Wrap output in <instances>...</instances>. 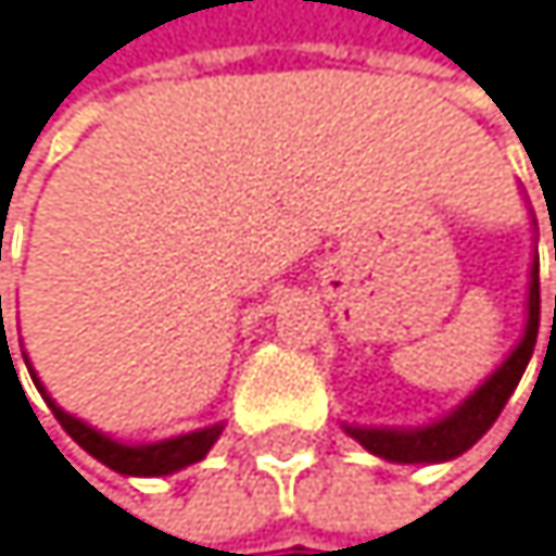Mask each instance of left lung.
I'll return each mask as SVG.
<instances>
[{"instance_id":"8db88e82","label":"left lung","mask_w":556,"mask_h":556,"mask_svg":"<svg viewBox=\"0 0 556 556\" xmlns=\"http://www.w3.org/2000/svg\"><path fill=\"white\" fill-rule=\"evenodd\" d=\"M534 217V214H531ZM538 227V220H534ZM556 256V253H554ZM541 263L538 253L531 260V276H528V319H525V332L518 339L504 363L462 402L455 405L448 415L434 418L428 425H415V428H395V425H345L349 439L359 442L369 455L395 462V465H442L452 462L458 455H465L481 434L497 421L501 408L507 405L510 392L518 389L531 355H534V342H538V326H541Z\"/></svg>"}]
</instances>
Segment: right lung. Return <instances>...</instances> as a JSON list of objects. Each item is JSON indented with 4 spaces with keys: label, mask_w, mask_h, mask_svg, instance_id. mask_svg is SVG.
<instances>
[{
    "label": "right lung",
    "mask_w": 556,
    "mask_h": 556,
    "mask_svg": "<svg viewBox=\"0 0 556 556\" xmlns=\"http://www.w3.org/2000/svg\"><path fill=\"white\" fill-rule=\"evenodd\" d=\"M2 323V319H0ZM25 366H28V376L35 382V389L42 392V399L49 402L52 415L62 421V428L72 434V439L91 455L98 458L101 465H108L111 471L117 475H131V478H157V475H174L187 465H197V462H204L207 452L214 448V442L220 439V431H224V421L217 425H207V428H197V431H187V434H174V439H161V442H148V445H128V442H114L111 434L91 428L88 421L68 415L49 392L46 386L38 382L31 363H28V355H22Z\"/></svg>",
    "instance_id": "right-lung-1"
}]
</instances>
